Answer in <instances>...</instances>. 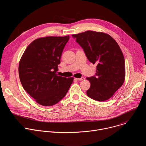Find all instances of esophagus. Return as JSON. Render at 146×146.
Here are the masks:
<instances>
[{
	"instance_id": "obj_1",
	"label": "esophagus",
	"mask_w": 146,
	"mask_h": 146,
	"mask_svg": "<svg viewBox=\"0 0 146 146\" xmlns=\"http://www.w3.org/2000/svg\"><path fill=\"white\" fill-rule=\"evenodd\" d=\"M76 80H78V81H83L85 80V78L84 77H81L80 78H76Z\"/></svg>"
}]
</instances>
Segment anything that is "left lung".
<instances>
[{"label":"left lung","instance_id":"1","mask_svg":"<svg viewBox=\"0 0 146 146\" xmlns=\"http://www.w3.org/2000/svg\"><path fill=\"white\" fill-rule=\"evenodd\" d=\"M72 37L82 48L88 60L98 64L95 75L86 77L91 84L87 96L99 102L108 100L125 79V60L119 46L110 35L100 32L86 31Z\"/></svg>","mask_w":146,"mask_h":146}]
</instances>
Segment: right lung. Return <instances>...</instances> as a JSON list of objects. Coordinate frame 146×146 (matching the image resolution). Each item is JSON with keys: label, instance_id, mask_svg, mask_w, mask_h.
<instances>
[{"label": "right lung", "instance_id": "add662e5", "mask_svg": "<svg viewBox=\"0 0 146 146\" xmlns=\"http://www.w3.org/2000/svg\"><path fill=\"white\" fill-rule=\"evenodd\" d=\"M69 36H47L33 41L19 62V75L24 89L39 104L52 106L67 93L73 78L58 76V65Z\"/></svg>", "mask_w": 146, "mask_h": 146}]
</instances>
